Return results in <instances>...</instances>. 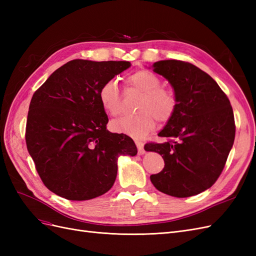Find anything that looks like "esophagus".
Here are the masks:
<instances>
[{
    "instance_id": "1",
    "label": "esophagus",
    "mask_w": 256,
    "mask_h": 256,
    "mask_svg": "<svg viewBox=\"0 0 256 256\" xmlns=\"http://www.w3.org/2000/svg\"><path fill=\"white\" fill-rule=\"evenodd\" d=\"M136 147H138V154H145L144 144H143L141 141H138V140L136 141Z\"/></svg>"
}]
</instances>
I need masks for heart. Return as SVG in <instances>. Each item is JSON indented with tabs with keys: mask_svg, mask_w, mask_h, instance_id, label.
<instances>
[{
	"mask_svg": "<svg viewBox=\"0 0 256 256\" xmlns=\"http://www.w3.org/2000/svg\"><path fill=\"white\" fill-rule=\"evenodd\" d=\"M130 88L143 94L138 104L136 116H122L112 120L110 128L116 134H127L134 138H142L156 127V118L159 122H168L172 118L176 110V98L173 92L161 88L159 76L142 69L130 74L127 79ZM99 102L104 110L110 116L120 112V92L113 80L106 81L99 90Z\"/></svg>",
	"mask_w": 256,
	"mask_h": 256,
	"instance_id": "b5f03b06",
	"label": "heart"
}]
</instances>
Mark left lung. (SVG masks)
Segmentation results:
<instances>
[{"label": "left lung", "mask_w": 256, "mask_h": 256, "mask_svg": "<svg viewBox=\"0 0 256 256\" xmlns=\"http://www.w3.org/2000/svg\"><path fill=\"white\" fill-rule=\"evenodd\" d=\"M152 68L174 88L176 110L158 134L166 141L144 146L164 160L150 180L168 196H196L212 187L226 166L235 138L233 109L218 83L188 62L159 60Z\"/></svg>", "instance_id": "obj_1"}]
</instances>
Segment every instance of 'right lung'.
Listing matches in <instances>:
<instances>
[{"instance_id": "add662e5", "label": "right lung", "mask_w": 256, "mask_h": 256, "mask_svg": "<svg viewBox=\"0 0 256 256\" xmlns=\"http://www.w3.org/2000/svg\"><path fill=\"white\" fill-rule=\"evenodd\" d=\"M126 60H72L56 69L30 100L26 142L42 182L72 200L109 191L120 154L136 156L131 138L106 130L99 90L130 67Z\"/></svg>"}]
</instances>
